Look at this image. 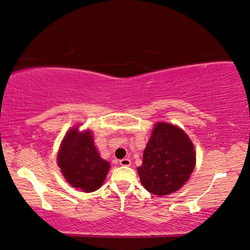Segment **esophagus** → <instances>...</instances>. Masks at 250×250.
<instances>
[{"label": "esophagus", "instance_id": "1", "mask_svg": "<svg viewBox=\"0 0 250 250\" xmlns=\"http://www.w3.org/2000/svg\"><path fill=\"white\" fill-rule=\"evenodd\" d=\"M119 163H120V165H121V166H130V165H131V161H130L129 158H124V159H121V161L119 162Z\"/></svg>", "mask_w": 250, "mask_h": 250}]
</instances>
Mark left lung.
Returning a JSON list of instances; mask_svg holds the SVG:
<instances>
[{"mask_svg": "<svg viewBox=\"0 0 250 250\" xmlns=\"http://www.w3.org/2000/svg\"><path fill=\"white\" fill-rule=\"evenodd\" d=\"M194 166L195 151L188 136L178 126L159 122L144 150L138 174L148 192L162 196L180 189Z\"/></svg>", "mask_w": 250, "mask_h": 250, "instance_id": "1", "label": "left lung"}]
</instances>
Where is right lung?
<instances>
[{"label":"right lung","instance_id":"add662e5","mask_svg":"<svg viewBox=\"0 0 250 250\" xmlns=\"http://www.w3.org/2000/svg\"><path fill=\"white\" fill-rule=\"evenodd\" d=\"M66 181L75 188L94 192L101 188L110 164L101 158L94 146L92 133L69 130L62 140L57 157Z\"/></svg>","mask_w":250,"mask_h":250}]
</instances>
